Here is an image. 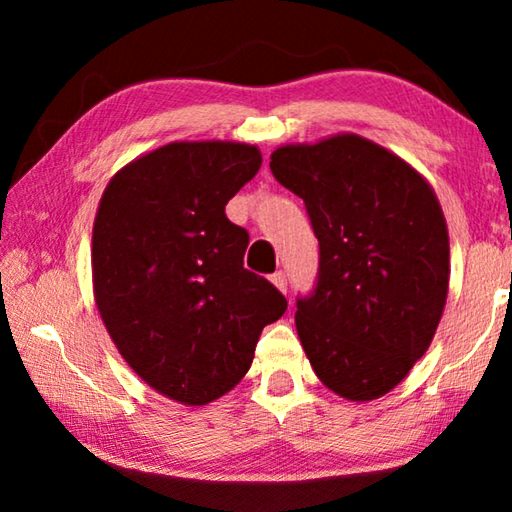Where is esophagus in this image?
I'll return each instance as SVG.
<instances>
[{"mask_svg": "<svg viewBox=\"0 0 512 512\" xmlns=\"http://www.w3.org/2000/svg\"><path fill=\"white\" fill-rule=\"evenodd\" d=\"M271 282H273L275 287L280 289L282 293H287V275H284L282 271H275V273L271 275Z\"/></svg>", "mask_w": 512, "mask_h": 512, "instance_id": "1", "label": "esophagus"}]
</instances>
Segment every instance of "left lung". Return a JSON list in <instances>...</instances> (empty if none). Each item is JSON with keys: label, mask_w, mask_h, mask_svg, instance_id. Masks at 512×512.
<instances>
[{"label": "left lung", "mask_w": 512, "mask_h": 512, "mask_svg": "<svg viewBox=\"0 0 512 512\" xmlns=\"http://www.w3.org/2000/svg\"><path fill=\"white\" fill-rule=\"evenodd\" d=\"M275 180L305 201L318 280L296 327L336 395H386L427 352L449 287V237L433 189L411 164L343 133L271 155Z\"/></svg>", "instance_id": "obj_1"}]
</instances>
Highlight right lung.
<instances>
[{"label":"right lung","instance_id":"right-lung-1","mask_svg":"<svg viewBox=\"0 0 512 512\" xmlns=\"http://www.w3.org/2000/svg\"><path fill=\"white\" fill-rule=\"evenodd\" d=\"M262 167L257 146L171 142L115 173L92 230L94 300L121 357L155 391L201 406L235 388L262 329L287 311L244 268L225 205Z\"/></svg>","mask_w":512,"mask_h":512}]
</instances>
